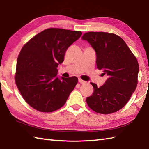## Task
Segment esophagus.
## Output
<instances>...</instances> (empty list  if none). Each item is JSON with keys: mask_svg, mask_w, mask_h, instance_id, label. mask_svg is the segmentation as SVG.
Wrapping results in <instances>:
<instances>
[{"mask_svg": "<svg viewBox=\"0 0 149 149\" xmlns=\"http://www.w3.org/2000/svg\"><path fill=\"white\" fill-rule=\"evenodd\" d=\"M79 82L81 84H86V81H84L83 80H82L81 79H79Z\"/></svg>", "mask_w": 149, "mask_h": 149, "instance_id": "esophagus-1", "label": "esophagus"}]
</instances>
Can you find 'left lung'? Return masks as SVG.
Instances as JSON below:
<instances>
[{
	"mask_svg": "<svg viewBox=\"0 0 149 149\" xmlns=\"http://www.w3.org/2000/svg\"><path fill=\"white\" fill-rule=\"evenodd\" d=\"M82 39L95 51L98 69H102L104 74L108 75L102 86L91 83L94 91L86 98L88 105L100 114L118 111L127 104L137 86V59L123 39L113 33L88 32Z\"/></svg>",
	"mask_w": 149,
	"mask_h": 149,
	"instance_id": "1",
	"label": "left lung"
}]
</instances>
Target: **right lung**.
<instances>
[{"mask_svg": "<svg viewBox=\"0 0 149 149\" xmlns=\"http://www.w3.org/2000/svg\"><path fill=\"white\" fill-rule=\"evenodd\" d=\"M82 33L59 28L40 32L19 54L15 82L26 102L41 112H52L65 105L77 84V77L59 78L57 67L68 47Z\"/></svg>", "mask_w": 149, "mask_h": 149, "instance_id": "right-lung-1", "label": "right lung"}]
</instances>
